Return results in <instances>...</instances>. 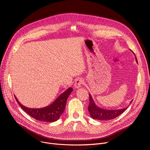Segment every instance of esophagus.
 <instances>
[{
	"instance_id": "esophagus-1",
	"label": "esophagus",
	"mask_w": 150,
	"mask_h": 150,
	"mask_svg": "<svg viewBox=\"0 0 150 150\" xmlns=\"http://www.w3.org/2000/svg\"><path fill=\"white\" fill-rule=\"evenodd\" d=\"M83 83V79H80V78H79L78 79H76L75 80V85H74V86L75 88H79L81 87V85Z\"/></svg>"
}]
</instances>
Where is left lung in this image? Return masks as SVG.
I'll list each match as a JSON object with an SVG mask.
<instances>
[{
	"label": "left lung",
	"instance_id": "left-lung-1",
	"mask_svg": "<svg viewBox=\"0 0 150 150\" xmlns=\"http://www.w3.org/2000/svg\"><path fill=\"white\" fill-rule=\"evenodd\" d=\"M132 52H133L132 51ZM135 60H136V62H138L136 56H135ZM89 97H90V103H89V106H88V111H89V113L90 114V116L93 119L99 120H111L118 117L119 115H120L121 114H122L125 110L129 108V106H127L125 108L116 109V110L104 109L96 106V104H95V101H94L90 93H89ZM132 101L133 100L130 101V104H131Z\"/></svg>",
	"mask_w": 150,
	"mask_h": 150
}]
</instances>
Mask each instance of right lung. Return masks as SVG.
I'll list each match as a JSON object with an SVG mask.
<instances>
[{
	"mask_svg": "<svg viewBox=\"0 0 150 150\" xmlns=\"http://www.w3.org/2000/svg\"><path fill=\"white\" fill-rule=\"evenodd\" d=\"M73 91L72 88H69L51 104L42 108H30L21 104L15 96L19 106L24 111L31 117L38 120L47 122H52L57 120L64 111L68 97Z\"/></svg>",
	"mask_w": 150,
	"mask_h": 150,
	"instance_id": "1",
	"label": "right lung"
}]
</instances>
